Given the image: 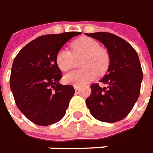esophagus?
Instances as JSON below:
<instances>
[{"instance_id":"esophagus-1","label":"esophagus","mask_w":153,"mask_h":153,"mask_svg":"<svg viewBox=\"0 0 153 153\" xmlns=\"http://www.w3.org/2000/svg\"><path fill=\"white\" fill-rule=\"evenodd\" d=\"M74 87L75 91H78L79 89V86H78V85H74Z\"/></svg>"}]
</instances>
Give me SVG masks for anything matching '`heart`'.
Returning a JSON list of instances; mask_svg holds the SVG:
<instances>
[{
  "mask_svg": "<svg viewBox=\"0 0 153 153\" xmlns=\"http://www.w3.org/2000/svg\"><path fill=\"white\" fill-rule=\"evenodd\" d=\"M71 51L60 49L57 52L55 61L61 71H68L73 68L74 58L83 56L82 67L84 69L68 73L63 79L66 83L84 85L95 79L98 74H104L109 65V55L95 39L90 37L78 38L71 44Z\"/></svg>",
  "mask_w": 153,
  "mask_h": 153,
  "instance_id": "b5f03b06",
  "label": "heart"
}]
</instances>
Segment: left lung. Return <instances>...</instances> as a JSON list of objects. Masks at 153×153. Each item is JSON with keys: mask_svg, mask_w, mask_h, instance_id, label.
<instances>
[{"mask_svg": "<svg viewBox=\"0 0 153 153\" xmlns=\"http://www.w3.org/2000/svg\"><path fill=\"white\" fill-rule=\"evenodd\" d=\"M86 35L104 44L109 55V68L100 80L106 86L92 84L86 105L98 121H121L130 113L140 95L143 72L137 53L128 42L109 32Z\"/></svg>", "mask_w": 153, "mask_h": 153, "instance_id": "8db88e82", "label": "left lung"}]
</instances>
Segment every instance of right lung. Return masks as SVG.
<instances>
[{"mask_svg":"<svg viewBox=\"0 0 153 153\" xmlns=\"http://www.w3.org/2000/svg\"><path fill=\"white\" fill-rule=\"evenodd\" d=\"M81 32L44 35L23 48L13 61L10 88L20 112L29 121L50 126L64 117L74 95L73 86L59 82L62 72L55 57L61 48Z\"/></svg>","mask_w":153,"mask_h":153,"instance_id":"1","label":"right lung"}]
</instances>
